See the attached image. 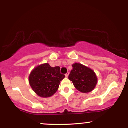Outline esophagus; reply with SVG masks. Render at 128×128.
<instances>
[{
	"mask_svg": "<svg viewBox=\"0 0 128 128\" xmlns=\"http://www.w3.org/2000/svg\"><path fill=\"white\" fill-rule=\"evenodd\" d=\"M68 74H69V73H68V72L66 73V74H65V76H66V77H68Z\"/></svg>",
	"mask_w": 128,
	"mask_h": 128,
	"instance_id": "esophagus-1",
	"label": "esophagus"
}]
</instances>
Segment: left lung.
I'll list each match as a JSON object with an SVG mask.
<instances>
[{"instance_id": "left-lung-1", "label": "left lung", "mask_w": 128, "mask_h": 128, "mask_svg": "<svg viewBox=\"0 0 128 128\" xmlns=\"http://www.w3.org/2000/svg\"><path fill=\"white\" fill-rule=\"evenodd\" d=\"M72 67L68 79L78 90L85 93L94 88L98 78L93 70L79 63H74Z\"/></svg>"}]
</instances>
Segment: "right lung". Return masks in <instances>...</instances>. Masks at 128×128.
<instances>
[{
  "label": "right lung",
  "instance_id": "add662e5",
  "mask_svg": "<svg viewBox=\"0 0 128 128\" xmlns=\"http://www.w3.org/2000/svg\"><path fill=\"white\" fill-rule=\"evenodd\" d=\"M64 77L65 75L60 73L59 66L52 67L46 63L32 70L29 76V82L36 94L42 98H49L55 93Z\"/></svg>",
  "mask_w": 128,
  "mask_h": 128
}]
</instances>
